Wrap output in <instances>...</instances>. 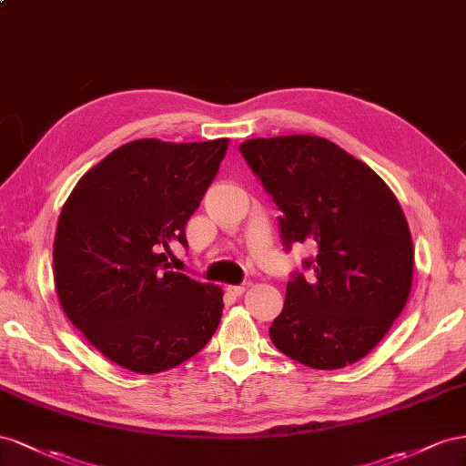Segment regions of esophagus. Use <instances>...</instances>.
<instances>
[{"instance_id": "34e87169", "label": "esophagus", "mask_w": 466, "mask_h": 466, "mask_svg": "<svg viewBox=\"0 0 466 466\" xmlns=\"http://www.w3.org/2000/svg\"><path fill=\"white\" fill-rule=\"evenodd\" d=\"M226 290H228L230 295H234V297H240L242 292L246 290V283L244 285H228V287H226Z\"/></svg>"}]
</instances>
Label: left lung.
I'll use <instances>...</instances> for the list:
<instances>
[{"label": "left lung", "mask_w": 466, "mask_h": 466, "mask_svg": "<svg viewBox=\"0 0 466 466\" xmlns=\"http://www.w3.org/2000/svg\"><path fill=\"white\" fill-rule=\"evenodd\" d=\"M281 210L285 251L307 244L310 271L290 273L269 336L295 361L322 370L365 357L400 316L414 246L400 203L373 169L334 142L292 135L240 146Z\"/></svg>", "instance_id": "left-lung-1"}]
</instances>
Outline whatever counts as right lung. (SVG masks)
I'll return each instance as SVG.
<instances>
[{"label":"right lung","mask_w":466,"mask_h":466,"mask_svg":"<svg viewBox=\"0 0 466 466\" xmlns=\"http://www.w3.org/2000/svg\"><path fill=\"white\" fill-rule=\"evenodd\" d=\"M228 140H135L77 181L55 238L66 316L116 365L154 375L215 334L222 290L171 269L185 224L215 179Z\"/></svg>","instance_id":"add662e5"}]
</instances>
